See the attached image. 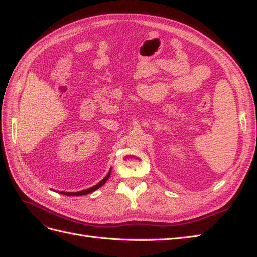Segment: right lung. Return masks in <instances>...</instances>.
<instances>
[{
  "label": "right lung",
  "instance_id": "add662e5",
  "mask_svg": "<svg viewBox=\"0 0 257 257\" xmlns=\"http://www.w3.org/2000/svg\"><path fill=\"white\" fill-rule=\"evenodd\" d=\"M110 173H111V169L109 170V172H108V173H107V175L103 178V180H101L98 184L94 185L93 187H89V188H87V189L81 190V192H75V193H64V192H60V194H62V195H67V196H82V195H87V194H89V193L95 192V190H96V189H98L99 187L103 186V185L106 183V181L108 180L109 176H110Z\"/></svg>",
  "mask_w": 257,
  "mask_h": 257
}]
</instances>
